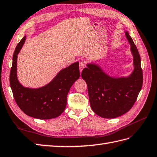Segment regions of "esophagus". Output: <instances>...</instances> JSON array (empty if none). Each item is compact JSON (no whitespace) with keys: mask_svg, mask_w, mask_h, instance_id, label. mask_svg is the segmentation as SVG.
Returning a JSON list of instances; mask_svg holds the SVG:
<instances>
[{"mask_svg":"<svg viewBox=\"0 0 157 157\" xmlns=\"http://www.w3.org/2000/svg\"><path fill=\"white\" fill-rule=\"evenodd\" d=\"M85 67V62L84 61H81L79 64V69H80V72H82L83 68Z\"/></svg>","mask_w":157,"mask_h":157,"instance_id":"obj_1","label":"esophagus"}]
</instances>
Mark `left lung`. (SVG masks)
Listing matches in <instances>:
<instances>
[{"label": "left lung", "instance_id": "1", "mask_svg": "<svg viewBox=\"0 0 157 157\" xmlns=\"http://www.w3.org/2000/svg\"><path fill=\"white\" fill-rule=\"evenodd\" d=\"M126 36L134 57V69L130 76L111 77L95 64H88L81 73L87 85L90 107L97 115L104 118H115L130 111L143 83L140 54L128 31Z\"/></svg>", "mask_w": 157, "mask_h": 157}]
</instances>
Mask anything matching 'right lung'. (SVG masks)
Returning a JSON list of instances; mask_svg holds the SVG:
<instances>
[{
    "instance_id": "1",
    "label": "right lung",
    "mask_w": 157,
    "mask_h": 157,
    "mask_svg": "<svg viewBox=\"0 0 157 157\" xmlns=\"http://www.w3.org/2000/svg\"><path fill=\"white\" fill-rule=\"evenodd\" d=\"M26 37H23L14 52L10 72V85L17 105L26 115L40 120L58 117L64 111L70 89L80 76L78 62L62 69L46 86L39 89L24 87L17 76V54Z\"/></svg>"
}]
</instances>
